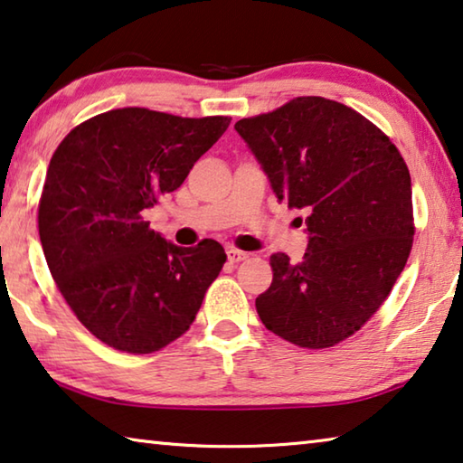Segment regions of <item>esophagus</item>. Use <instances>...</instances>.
Here are the masks:
<instances>
[{"instance_id":"esophagus-1","label":"esophagus","mask_w":463,"mask_h":463,"mask_svg":"<svg viewBox=\"0 0 463 463\" xmlns=\"http://www.w3.org/2000/svg\"><path fill=\"white\" fill-rule=\"evenodd\" d=\"M246 259H248V254L241 252V250L227 248V260H230V262H241V260H246Z\"/></svg>"}]
</instances>
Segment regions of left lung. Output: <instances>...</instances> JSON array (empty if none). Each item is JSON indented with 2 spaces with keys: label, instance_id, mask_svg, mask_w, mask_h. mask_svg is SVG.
<instances>
[{
  "label": "left lung",
  "instance_id": "8db88e82",
  "mask_svg": "<svg viewBox=\"0 0 463 463\" xmlns=\"http://www.w3.org/2000/svg\"><path fill=\"white\" fill-rule=\"evenodd\" d=\"M236 131L279 203L306 215V254L270 256L272 283L256 312L293 345H336L377 312L406 267L414 236L406 162L357 110L320 96L241 118Z\"/></svg>",
  "mask_w": 463,
  "mask_h": 463
}]
</instances>
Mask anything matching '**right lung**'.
<instances>
[{
    "label": "right lung",
    "mask_w": 463,
    "mask_h": 463,
    "mask_svg": "<svg viewBox=\"0 0 463 463\" xmlns=\"http://www.w3.org/2000/svg\"><path fill=\"white\" fill-rule=\"evenodd\" d=\"M230 120L117 109L75 127L52 154L39 204L43 252L61 295L104 345L147 354L194 322L223 248L172 244L143 211L176 191Z\"/></svg>",
    "instance_id": "right-lung-1"
}]
</instances>
